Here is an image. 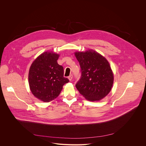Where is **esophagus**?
<instances>
[{
    "instance_id": "34e87169",
    "label": "esophagus",
    "mask_w": 146,
    "mask_h": 146,
    "mask_svg": "<svg viewBox=\"0 0 146 146\" xmlns=\"http://www.w3.org/2000/svg\"><path fill=\"white\" fill-rule=\"evenodd\" d=\"M68 79L70 81H71L72 79V75H70L68 77Z\"/></svg>"
}]
</instances>
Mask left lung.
Listing matches in <instances>:
<instances>
[{
    "instance_id": "1",
    "label": "left lung",
    "mask_w": 146,
    "mask_h": 146,
    "mask_svg": "<svg viewBox=\"0 0 146 146\" xmlns=\"http://www.w3.org/2000/svg\"><path fill=\"white\" fill-rule=\"evenodd\" d=\"M74 54L82 71L76 88L86 100L92 102L101 100L110 92L114 80L108 61L93 49L76 52Z\"/></svg>"
}]
</instances>
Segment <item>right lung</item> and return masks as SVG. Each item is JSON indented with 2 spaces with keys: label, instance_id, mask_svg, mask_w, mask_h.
I'll use <instances>...</instances> for the list:
<instances>
[{
  "label": "right lung",
  "instance_id": "right-lung-1",
  "mask_svg": "<svg viewBox=\"0 0 146 146\" xmlns=\"http://www.w3.org/2000/svg\"><path fill=\"white\" fill-rule=\"evenodd\" d=\"M60 54L44 52L32 63L29 71V84L32 94L44 102L56 99L64 84L69 82L63 77V68L57 63Z\"/></svg>",
  "mask_w": 146,
  "mask_h": 146
}]
</instances>
